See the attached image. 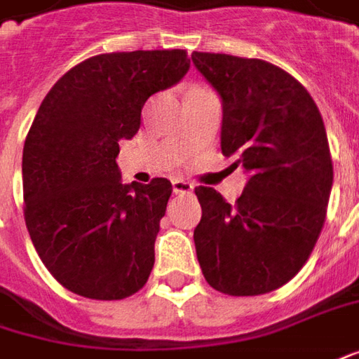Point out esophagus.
I'll return each instance as SVG.
<instances>
[{
	"mask_svg": "<svg viewBox=\"0 0 359 359\" xmlns=\"http://www.w3.org/2000/svg\"><path fill=\"white\" fill-rule=\"evenodd\" d=\"M192 190H194V187L190 184L189 180H184V179L172 180V192H175V194H190Z\"/></svg>",
	"mask_w": 359,
	"mask_h": 359,
	"instance_id": "34e87169",
	"label": "esophagus"
}]
</instances>
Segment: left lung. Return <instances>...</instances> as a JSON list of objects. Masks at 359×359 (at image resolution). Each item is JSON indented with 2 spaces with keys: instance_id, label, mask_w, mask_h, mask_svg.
Returning a JSON list of instances; mask_svg holds the SVG:
<instances>
[{
  "instance_id": "left-lung-1",
  "label": "left lung",
  "mask_w": 359,
  "mask_h": 359,
  "mask_svg": "<svg viewBox=\"0 0 359 359\" xmlns=\"http://www.w3.org/2000/svg\"><path fill=\"white\" fill-rule=\"evenodd\" d=\"M192 62L222 96V153L250 172L236 204L194 189L198 263L216 291L265 294L301 271L323 231L334 179L323 116L306 88L267 60L192 53Z\"/></svg>"
}]
</instances>
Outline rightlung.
Instances as JSON below:
<instances>
[{"mask_svg":"<svg viewBox=\"0 0 359 359\" xmlns=\"http://www.w3.org/2000/svg\"><path fill=\"white\" fill-rule=\"evenodd\" d=\"M189 67L180 48L96 55L43 100L23 147V214L41 262L68 291L119 301L147 283L172 184H121L116 159L149 96Z\"/></svg>","mask_w":359,"mask_h":359,"instance_id":"right-lung-1","label":"right lung"}]
</instances>
